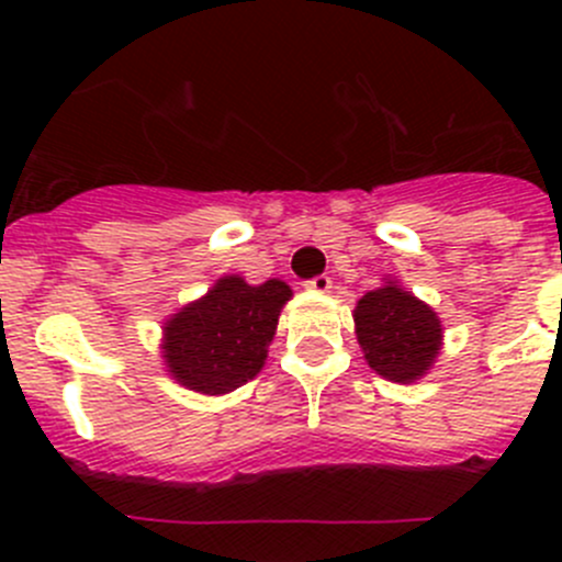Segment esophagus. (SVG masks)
<instances>
[{
    "label": "esophagus",
    "instance_id": "1",
    "mask_svg": "<svg viewBox=\"0 0 562 562\" xmlns=\"http://www.w3.org/2000/svg\"><path fill=\"white\" fill-rule=\"evenodd\" d=\"M304 285H307V291H313V293H328L331 291V277L317 274V277H313V280L304 282Z\"/></svg>",
    "mask_w": 562,
    "mask_h": 562
}]
</instances>
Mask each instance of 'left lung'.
<instances>
[{
  "label": "left lung",
  "mask_w": 562,
  "mask_h": 562,
  "mask_svg": "<svg viewBox=\"0 0 562 562\" xmlns=\"http://www.w3.org/2000/svg\"><path fill=\"white\" fill-rule=\"evenodd\" d=\"M353 321L367 364L391 383L422 381L443 348L438 313L391 277L356 302Z\"/></svg>",
  "instance_id": "left-lung-1"
}]
</instances>
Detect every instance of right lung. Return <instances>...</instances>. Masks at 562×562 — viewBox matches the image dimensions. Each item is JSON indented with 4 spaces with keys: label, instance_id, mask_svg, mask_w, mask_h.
Instances as JSON below:
<instances>
[{
    "label": "right lung",
    "instance_id": "right-lung-1",
    "mask_svg": "<svg viewBox=\"0 0 562 562\" xmlns=\"http://www.w3.org/2000/svg\"><path fill=\"white\" fill-rule=\"evenodd\" d=\"M293 291L282 280L249 285L225 274L162 323L160 353L179 386L220 396L245 386L266 364L282 307Z\"/></svg>",
    "mask_w": 562,
    "mask_h": 562
}]
</instances>
